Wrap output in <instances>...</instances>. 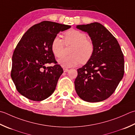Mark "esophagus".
Here are the masks:
<instances>
[{
  "label": "esophagus",
  "mask_w": 135,
  "mask_h": 135,
  "mask_svg": "<svg viewBox=\"0 0 135 135\" xmlns=\"http://www.w3.org/2000/svg\"><path fill=\"white\" fill-rule=\"evenodd\" d=\"M63 70H64V72H65V73H67L69 71V70H68V68H63Z\"/></svg>",
  "instance_id": "esophagus-1"
}]
</instances>
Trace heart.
Wrapping results in <instances>:
<instances>
[{"instance_id": "1", "label": "heart", "mask_w": 135, "mask_h": 135, "mask_svg": "<svg viewBox=\"0 0 135 135\" xmlns=\"http://www.w3.org/2000/svg\"><path fill=\"white\" fill-rule=\"evenodd\" d=\"M64 41L56 36L51 43V51L55 57L62 55L65 45H73L70 50V55L63 56L58 60V63L63 67L70 68L78 65L80 62L86 63L90 60L94 51V45L86 35L81 31L72 29L64 33Z\"/></svg>"}]
</instances>
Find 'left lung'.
I'll return each mask as SVG.
<instances>
[{
  "label": "left lung",
  "instance_id": "1",
  "mask_svg": "<svg viewBox=\"0 0 135 135\" xmlns=\"http://www.w3.org/2000/svg\"><path fill=\"white\" fill-rule=\"evenodd\" d=\"M94 45L92 57L78 68L74 81L76 94L89 102L102 101L114 92L124 74V58L117 40L101 23L77 25Z\"/></svg>",
  "mask_w": 135,
  "mask_h": 135
}]
</instances>
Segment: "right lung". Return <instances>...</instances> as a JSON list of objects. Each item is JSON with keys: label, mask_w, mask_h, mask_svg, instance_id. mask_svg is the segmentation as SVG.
I'll return each instance as SVG.
<instances>
[{"label": "right lung", "mask_w": 135, "mask_h": 135, "mask_svg": "<svg viewBox=\"0 0 135 135\" xmlns=\"http://www.w3.org/2000/svg\"><path fill=\"white\" fill-rule=\"evenodd\" d=\"M70 26L43 21L31 27L18 42L12 56L11 77L18 92L34 101H41L51 95L63 73L56 64L51 43L60 31Z\"/></svg>", "instance_id": "right-lung-1"}]
</instances>
